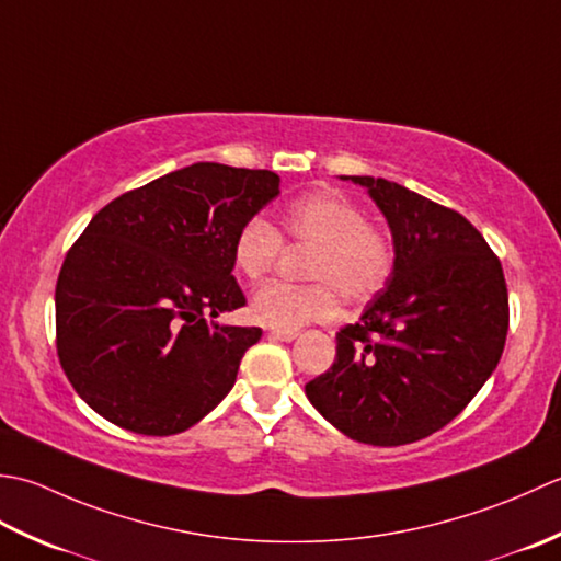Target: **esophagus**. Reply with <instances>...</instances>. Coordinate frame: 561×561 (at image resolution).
<instances>
[{
	"mask_svg": "<svg viewBox=\"0 0 561 561\" xmlns=\"http://www.w3.org/2000/svg\"><path fill=\"white\" fill-rule=\"evenodd\" d=\"M268 336L278 341H293L297 339V329H271Z\"/></svg>",
	"mask_w": 561,
	"mask_h": 561,
	"instance_id": "obj_1",
	"label": "esophagus"
}]
</instances>
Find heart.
Returning a JSON list of instances; mask_svg holds the SVG:
<instances>
[{"label":"heart","mask_w":561,"mask_h":561,"mask_svg":"<svg viewBox=\"0 0 561 561\" xmlns=\"http://www.w3.org/2000/svg\"><path fill=\"white\" fill-rule=\"evenodd\" d=\"M314 247L307 276L312 285L271 280L251 295V317L271 329H300L329 322L341 310V295L365 302L380 293L394 268L392 239L370 225L356 201L339 191L297 198L280 217V232L264 217H251L234 239V266L259 280L276 266L283 242Z\"/></svg>","instance_id":"heart-1"}]
</instances>
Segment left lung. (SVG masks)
<instances>
[{
  "label": "left lung",
  "mask_w": 561,
  "mask_h": 561,
  "mask_svg": "<svg viewBox=\"0 0 561 561\" xmlns=\"http://www.w3.org/2000/svg\"><path fill=\"white\" fill-rule=\"evenodd\" d=\"M368 188L394 242L387 288L336 334L334 365L305 385L331 426L368 445H407L460 414L499 365L508 331L501 261L477 227L445 205L373 176Z\"/></svg>",
  "instance_id": "1"
}]
</instances>
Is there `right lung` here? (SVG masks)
<instances>
[{"label":"right lung","mask_w":561,"mask_h":561,"mask_svg":"<svg viewBox=\"0 0 561 561\" xmlns=\"http://www.w3.org/2000/svg\"><path fill=\"white\" fill-rule=\"evenodd\" d=\"M278 186L268 169L198 162L91 217L57 276L55 329L67 380L96 414L174 436L232 390L261 329L215 317L247 305L234 239Z\"/></svg>","instance_id":"add662e5"}]
</instances>
